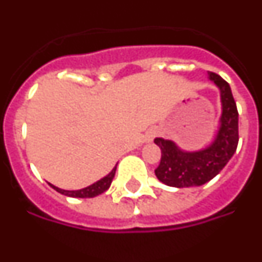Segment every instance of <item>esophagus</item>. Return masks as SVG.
I'll list each match as a JSON object with an SVG mask.
<instances>
[{"label": "esophagus", "instance_id": "1", "mask_svg": "<svg viewBox=\"0 0 262 262\" xmlns=\"http://www.w3.org/2000/svg\"><path fill=\"white\" fill-rule=\"evenodd\" d=\"M155 136H156V131H155V129H149V131H147V134H145L144 140L147 143H149V142H152V140H154Z\"/></svg>", "mask_w": 262, "mask_h": 262}]
</instances>
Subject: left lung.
Returning <instances> with one entry per match:
<instances>
[{
  "instance_id": "obj_1",
  "label": "left lung",
  "mask_w": 262,
  "mask_h": 262,
  "mask_svg": "<svg viewBox=\"0 0 262 262\" xmlns=\"http://www.w3.org/2000/svg\"><path fill=\"white\" fill-rule=\"evenodd\" d=\"M221 96L222 111L211 142L195 151H186L173 140L155 139L161 149V161L155 170L157 180L166 186L193 187L209 182L219 174L236 152L239 143V114L230 85L221 76L209 72Z\"/></svg>"
}]
</instances>
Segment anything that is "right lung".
Wrapping results in <instances>:
<instances>
[{"label": "right lung", "mask_w": 262, "mask_h": 262, "mask_svg": "<svg viewBox=\"0 0 262 262\" xmlns=\"http://www.w3.org/2000/svg\"><path fill=\"white\" fill-rule=\"evenodd\" d=\"M115 170H117V165L113 168L108 174H106L105 177H102L101 180H98L97 182L92 184L90 186L84 187V189H80V190H64V189H60V187L55 186V185L50 184V186L52 187L53 190H56L57 193L62 194V195L72 196V198H93V196L99 195V194L105 193L110 187L111 182H113V178L115 176Z\"/></svg>", "instance_id": "1"}]
</instances>
